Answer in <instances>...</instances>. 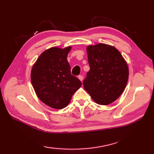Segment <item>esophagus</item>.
<instances>
[{
    "mask_svg": "<svg viewBox=\"0 0 154 154\" xmlns=\"http://www.w3.org/2000/svg\"><path fill=\"white\" fill-rule=\"evenodd\" d=\"M78 78H79V79L81 81V82H82L83 80V75H79V76L78 77Z\"/></svg>",
    "mask_w": 154,
    "mask_h": 154,
    "instance_id": "esophagus-1",
    "label": "esophagus"
}]
</instances>
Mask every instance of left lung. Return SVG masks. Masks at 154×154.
Masks as SVG:
<instances>
[{
  "instance_id": "obj_1",
  "label": "left lung",
  "mask_w": 154,
  "mask_h": 154,
  "mask_svg": "<svg viewBox=\"0 0 154 154\" xmlns=\"http://www.w3.org/2000/svg\"><path fill=\"white\" fill-rule=\"evenodd\" d=\"M90 70L83 81L84 89L97 104L107 105L125 89L129 70L116 48L105 44L87 47Z\"/></svg>"
}]
</instances>
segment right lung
<instances>
[{
    "mask_svg": "<svg viewBox=\"0 0 154 154\" xmlns=\"http://www.w3.org/2000/svg\"><path fill=\"white\" fill-rule=\"evenodd\" d=\"M71 46L54 47L42 53L31 71V82L42 102L55 109L66 107L81 82L71 74L67 57Z\"/></svg>",
    "mask_w": 154,
    "mask_h": 154,
    "instance_id": "add662e5",
    "label": "right lung"
}]
</instances>
